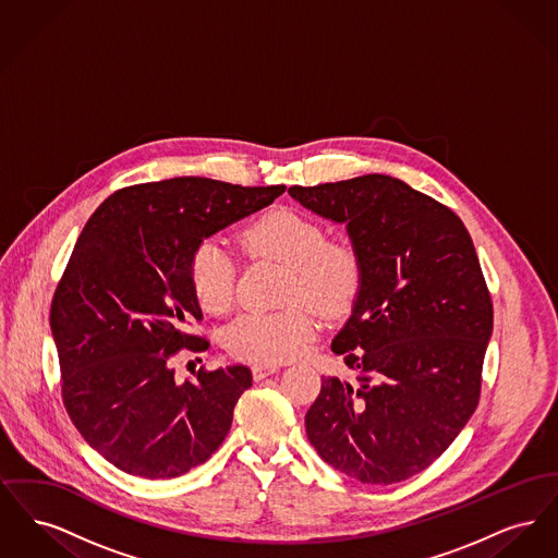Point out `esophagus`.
<instances>
[{
  "label": "esophagus",
  "instance_id": "obj_1",
  "mask_svg": "<svg viewBox=\"0 0 558 558\" xmlns=\"http://www.w3.org/2000/svg\"><path fill=\"white\" fill-rule=\"evenodd\" d=\"M278 368L276 366H253V378L255 380H264L266 376H271V374H276Z\"/></svg>",
  "mask_w": 558,
  "mask_h": 558
}]
</instances>
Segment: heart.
I'll list each match as a JSON object with an SVG mask.
<instances>
[{
  "mask_svg": "<svg viewBox=\"0 0 558 558\" xmlns=\"http://www.w3.org/2000/svg\"><path fill=\"white\" fill-rule=\"evenodd\" d=\"M242 248L253 257H276L291 266L282 312H246L226 330L228 351L242 362L276 366L301 353L316 332L314 312L296 301H310L324 316L351 307L362 287V262L347 240L326 239L314 217L292 209H274L242 232ZM190 284L198 305L223 314L236 292V259L219 242L205 240L190 259Z\"/></svg>",
  "mask_w": 558,
  "mask_h": 558,
  "instance_id": "b5f03b06",
  "label": "heart"
}]
</instances>
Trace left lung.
I'll return each instance as SVG.
<instances>
[{"label": "left lung", "mask_w": 558, "mask_h": 558, "mask_svg": "<svg viewBox=\"0 0 558 558\" xmlns=\"http://www.w3.org/2000/svg\"><path fill=\"white\" fill-rule=\"evenodd\" d=\"M289 194L345 223L362 262L353 314L332 341L353 376L322 378L307 437L347 477H414L450 448L481 396L494 305L475 244L450 207L391 175Z\"/></svg>", "instance_id": "obj_1"}]
</instances>
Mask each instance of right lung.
<instances>
[{"instance_id":"obj_1","label":"right lung","mask_w":558,"mask_h":558,"mask_svg":"<svg viewBox=\"0 0 558 558\" xmlns=\"http://www.w3.org/2000/svg\"><path fill=\"white\" fill-rule=\"evenodd\" d=\"M287 187L173 178L121 187L87 219L50 312L62 401L83 439L117 469L173 478L211 458L246 366L175 380L173 357L209 341L190 259L203 239L271 205Z\"/></svg>"}]
</instances>
